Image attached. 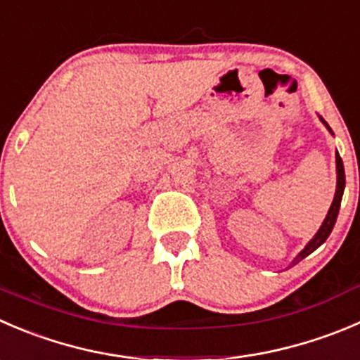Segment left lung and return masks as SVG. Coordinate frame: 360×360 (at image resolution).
I'll use <instances>...</instances> for the list:
<instances>
[{
  "label": "left lung",
  "mask_w": 360,
  "mask_h": 360,
  "mask_svg": "<svg viewBox=\"0 0 360 360\" xmlns=\"http://www.w3.org/2000/svg\"><path fill=\"white\" fill-rule=\"evenodd\" d=\"M320 121H322V123L327 127V130H329L330 134H333V130H330L329 124H327L326 121H323V117H320ZM336 174H338L336 195H334V200H333V204H330L329 212H327L326 219H323L322 226H320L319 232L315 233V237H313V239L309 240L308 244H306L304 250H302L301 253H299L297 257L294 258V262H292V264H297V262H301L302 258L308 257L309 253H313V251H315L316 248L322 246V244L327 240V237L330 236V232H333L334 223H336V219H338V212H340L341 198H343V191H345V167H343V160H341V156L338 155V151H336Z\"/></svg>",
  "instance_id": "1"
}]
</instances>
